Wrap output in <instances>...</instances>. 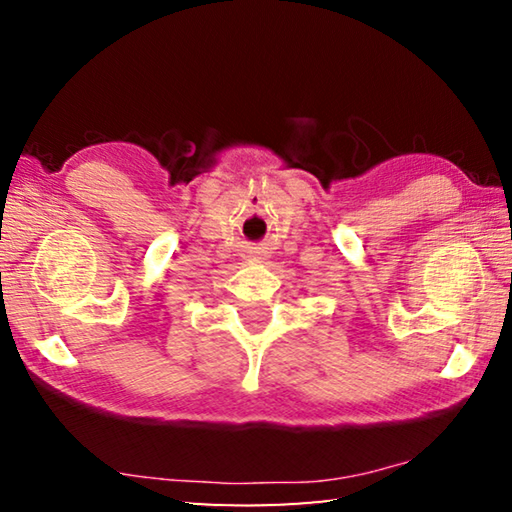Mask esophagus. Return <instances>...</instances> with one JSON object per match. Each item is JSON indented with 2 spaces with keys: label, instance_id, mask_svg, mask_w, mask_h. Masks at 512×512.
<instances>
[{
  "label": "esophagus",
  "instance_id": "1",
  "mask_svg": "<svg viewBox=\"0 0 512 512\" xmlns=\"http://www.w3.org/2000/svg\"><path fill=\"white\" fill-rule=\"evenodd\" d=\"M264 257V253H262V250H248V259H255V262H259V259H262Z\"/></svg>",
  "mask_w": 512,
  "mask_h": 512
}]
</instances>
